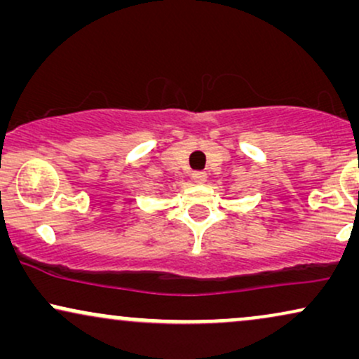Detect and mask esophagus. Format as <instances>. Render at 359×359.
Masks as SVG:
<instances>
[{
	"label": "esophagus",
	"instance_id": "1",
	"mask_svg": "<svg viewBox=\"0 0 359 359\" xmlns=\"http://www.w3.org/2000/svg\"><path fill=\"white\" fill-rule=\"evenodd\" d=\"M192 179H194L195 184H205L207 174H205V172H202V170H197V172H194V174H192Z\"/></svg>",
	"mask_w": 359,
	"mask_h": 359
}]
</instances>
